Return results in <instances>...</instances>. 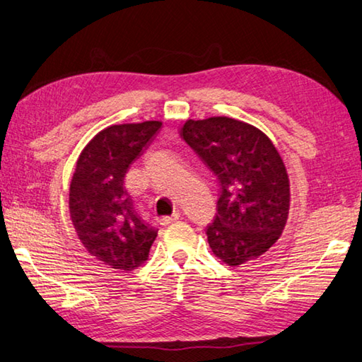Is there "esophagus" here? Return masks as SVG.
I'll return each instance as SVG.
<instances>
[{
	"label": "esophagus",
	"instance_id": "34e87169",
	"mask_svg": "<svg viewBox=\"0 0 362 362\" xmlns=\"http://www.w3.org/2000/svg\"><path fill=\"white\" fill-rule=\"evenodd\" d=\"M179 218H180V214H179V212H175V214H173L170 216H163V218H161V225H164V226L170 225V223H174V221H177Z\"/></svg>",
	"mask_w": 362,
	"mask_h": 362
}]
</instances>
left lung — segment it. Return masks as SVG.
Instances as JSON below:
<instances>
[{
  "mask_svg": "<svg viewBox=\"0 0 362 362\" xmlns=\"http://www.w3.org/2000/svg\"><path fill=\"white\" fill-rule=\"evenodd\" d=\"M180 134L216 175L221 189L207 226L212 253L231 267L264 255L290 214V177L266 133L231 117L188 118Z\"/></svg>",
  "mask_w": 362,
  "mask_h": 362,
  "instance_id": "obj_1",
  "label": "left lung"
}]
</instances>
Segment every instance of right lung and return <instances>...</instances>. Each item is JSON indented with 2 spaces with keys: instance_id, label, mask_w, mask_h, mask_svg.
Listing matches in <instances>:
<instances>
[{
  "instance_id": "right-lung-1",
  "label": "right lung",
  "mask_w": 362,
  "mask_h": 362,
  "mask_svg": "<svg viewBox=\"0 0 362 362\" xmlns=\"http://www.w3.org/2000/svg\"><path fill=\"white\" fill-rule=\"evenodd\" d=\"M161 120L110 124L78 155L69 185V216L85 250L118 271H134L148 259L156 238L133 207L124 174L161 128Z\"/></svg>"
}]
</instances>
